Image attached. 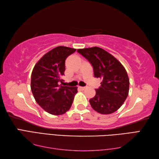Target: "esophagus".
Listing matches in <instances>:
<instances>
[{
    "label": "esophagus",
    "instance_id": "34e87169",
    "mask_svg": "<svg viewBox=\"0 0 159 159\" xmlns=\"http://www.w3.org/2000/svg\"><path fill=\"white\" fill-rule=\"evenodd\" d=\"M79 89H80V90H85L86 89V87H80V86H79Z\"/></svg>",
    "mask_w": 159,
    "mask_h": 159
}]
</instances>
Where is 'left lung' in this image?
<instances>
[{"instance_id":"left-lung-1","label":"left lung","mask_w":159,"mask_h":159,"mask_svg":"<svg viewBox=\"0 0 159 159\" xmlns=\"http://www.w3.org/2000/svg\"><path fill=\"white\" fill-rule=\"evenodd\" d=\"M77 52L92 64L94 76L102 80L95 96L89 100L91 106L100 114L114 113L122 105L129 92V79L124 67L99 47L78 49Z\"/></svg>"}]
</instances>
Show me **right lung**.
<instances>
[{
	"label": "right lung",
	"mask_w": 159,
	"mask_h": 159,
	"mask_svg": "<svg viewBox=\"0 0 159 159\" xmlns=\"http://www.w3.org/2000/svg\"><path fill=\"white\" fill-rule=\"evenodd\" d=\"M76 49L58 46L45 54L31 74V88L35 100L50 114L59 116L68 111L77 93V87L62 86L66 58Z\"/></svg>",
	"instance_id": "right-lung-1"
}]
</instances>
